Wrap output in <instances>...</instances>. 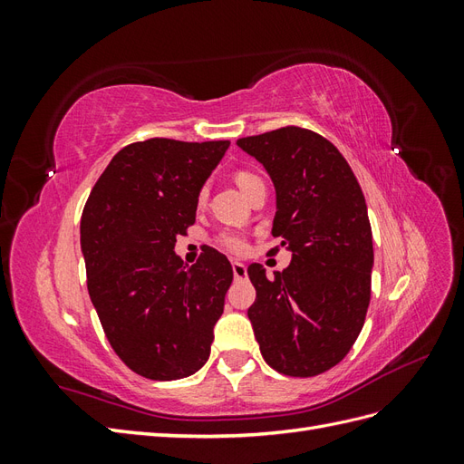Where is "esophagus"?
I'll use <instances>...</instances> for the list:
<instances>
[{
	"label": "esophagus",
	"instance_id": "1",
	"mask_svg": "<svg viewBox=\"0 0 464 464\" xmlns=\"http://www.w3.org/2000/svg\"><path fill=\"white\" fill-rule=\"evenodd\" d=\"M232 273L236 278H244L247 275V266L242 261H232Z\"/></svg>",
	"mask_w": 464,
	"mask_h": 464
}]
</instances>
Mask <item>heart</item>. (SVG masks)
<instances>
[{"instance_id": "1", "label": "heart", "mask_w": 464, "mask_h": 464, "mask_svg": "<svg viewBox=\"0 0 464 464\" xmlns=\"http://www.w3.org/2000/svg\"><path fill=\"white\" fill-rule=\"evenodd\" d=\"M234 179H236V186L240 188L244 193L247 191L249 186H254V184H257V181H261L256 174H251V172H237ZM199 199H201V201L205 199V189L201 191ZM218 240H220V244H222L224 247L234 251V254H242V251H246V247H247V244H246V240H244V236L236 234V232H224V234L218 237Z\"/></svg>"}]
</instances>
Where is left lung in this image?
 <instances>
[{
    "instance_id": "obj_1",
    "label": "left lung",
    "mask_w": 464,
    "mask_h": 464,
    "mask_svg": "<svg viewBox=\"0 0 464 464\" xmlns=\"http://www.w3.org/2000/svg\"><path fill=\"white\" fill-rule=\"evenodd\" d=\"M236 145L269 174L273 236L292 254L275 278L259 263L247 266L259 350L278 373L319 375L348 354L366 319L373 269L366 199L339 149L310 130L288 125Z\"/></svg>"
}]
</instances>
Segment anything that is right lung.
I'll return each instance as SVG.
<instances>
[{
  "label": "right lung",
  "mask_w": 464,
  "mask_h": 464,
  "mask_svg": "<svg viewBox=\"0 0 464 464\" xmlns=\"http://www.w3.org/2000/svg\"><path fill=\"white\" fill-rule=\"evenodd\" d=\"M230 141L149 139L121 149L81 217L89 296L106 339L135 373L170 382L201 370L224 312L232 265L205 249L188 266L176 237Z\"/></svg>",
  "instance_id": "right-lung-1"
}]
</instances>
